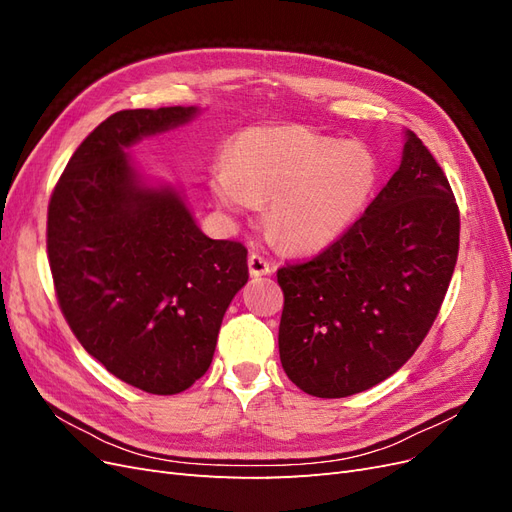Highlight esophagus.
<instances>
[{
  "mask_svg": "<svg viewBox=\"0 0 512 512\" xmlns=\"http://www.w3.org/2000/svg\"><path fill=\"white\" fill-rule=\"evenodd\" d=\"M247 267H250V275L252 277H262V275H271L273 267L269 265V262L258 256V254H250V258H247Z\"/></svg>",
  "mask_w": 512,
  "mask_h": 512,
  "instance_id": "34e87169",
  "label": "esophagus"
}]
</instances>
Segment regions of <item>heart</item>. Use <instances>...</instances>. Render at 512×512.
Wrapping results in <instances>:
<instances>
[{"label": "heart", "mask_w": 512, "mask_h": 512, "mask_svg": "<svg viewBox=\"0 0 512 512\" xmlns=\"http://www.w3.org/2000/svg\"><path fill=\"white\" fill-rule=\"evenodd\" d=\"M378 160L356 141L337 143L297 123L239 132L226 164L213 166L215 205L239 215L267 203L265 224L288 250L314 252L337 241L367 207Z\"/></svg>", "instance_id": "obj_1"}]
</instances>
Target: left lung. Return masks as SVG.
I'll list each match as a JSON object with an SVG mask.
<instances>
[{"instance_id":"1","label":"left lung","mask_w":512,"mask_h":512,"mask_svg":"<svg viewBox=\"0 0 512 512\" xmlns=\"http://www.w3.org/2000/svg\"><path fill=\"white\" fill-rule=\"evenodd\" d=\"M457 252L451 185L406 130L399 168L361 218L316 258L277 271L286 376L327 399L393 376L436 320Z\"/></svg>"}]
</instances>
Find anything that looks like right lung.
<instances>
[{
	"label": "right lung",
	"mask_w": 512,
	"mask_h": 512,
	"mask_svg": "<svg viewBox=\"0 0 512 512\" xmlns=\"http://www.w3.org/2000/svg\"><path fill=\"white\" fill-rule=\"evenodd\" d=\"M196 106L119 111L74 151L49 203L57 301L113 376L175 395L205 376L222 318L247 284V250L209 239L183 194L149 183L128 147L192 121Z\"/></svg>",
	"instance_id": "obj_1"
}]
</instances>
